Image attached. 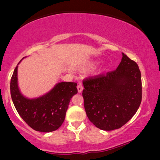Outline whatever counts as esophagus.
Wrapping results in <instances>:
<instances>
[{"label": "esophagus", "instance_id": "esophagus-1", "mask_svg": "<svg viewBox=\"0 0 160 160\" xmlns=\"http://www.w3.org/2000/svg\"><path fill=\"white\" fill-rule=\"evenodd\" d=\"M77 89H78V92L79 93H81L83 90V85L82 83H78V86H77Z\"/></svg>", "mask_w": 160, "mask_h": 160}]
</instances>
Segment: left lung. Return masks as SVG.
<instances>
[{
    "label": "left lung",
    "instance_id": "8db88e82",
    "mask_svg": "<svg viewBox=\"0 0 160 160\" xmlns=\"http://www.w3.org/2000/svg\"><path fill=\"white\" fill-rule=\"evenodd\" d=\"M83 85L87 116L100 130L109 131L122 128L141 105V71L137 63L124 53L117 69L85 78Z\"/></svg>",
    "mask_w": 160,
    "mask_h": 160
}]
</instances>
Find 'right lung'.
Masks as SVG:
<instances>
[{
  "instance_id": "obj_1",
  "label": "right lung",
  "mask_w": 160,
  "mask_h": 160,
  "mask_svg": "<svg viewBox=\"0 0 160 160\" xmlns=\"http://www.w3.org/2000/svg\"><path fill=\"white\" fill-rule=\"evenodd\" d=\"M76 86L75 82H60L42 97L28 99L19 90L17 66L11 78L10 90L15 108L28 126L39 132H49L62 124L70 100L78 92Z\"/></svg>"
}]
</instances>
